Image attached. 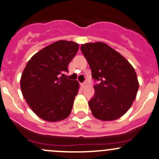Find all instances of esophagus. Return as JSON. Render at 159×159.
I'll return each mask as SVG.
<instances>
[{
    "mask_svg": "<svg viewBox=\"0 0 159 159\" xmlns=\"http://www.w3.org/2000/svg\"><path fill=\"white\" fill-rule=\"evenodd\" d=\"M81 88H84L85 87L87 86V83H86V82H83V83H81Z\"/></svg>",
    "mask_w": 159,
    "mask_h": 159,
    "instance_id": "esophagus-1",
    "label": "esophagus"
}]
</instances>
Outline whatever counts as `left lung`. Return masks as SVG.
I'll return each mask as SVG.
<instances>
[{
    "label": "left lung",
    "instance_id": "obj_1",
    "mask_svg": "<svg viewBox=\"0 0 159 159\" xmlns=\"http://www.w3.org/2000/svg\"><path fill=\"white\" fill-rule=\"evenodd\" d=\"M81 50L97 84L89 102L97 119L110 121L120 118L133 104L139 89L133 67L119 52L103 43H86Z\"/></svg>",
    "mask_w": 159,
    "mask_h": 159
}]
</instances>
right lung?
<instances>
[{
    "mask_svg": "<svg viewBox=\"0 0 159 159\" xmlns=\"http://www.w3.org/2000/svg\"><path fill=\"white\" fill-rule=\"evenodd\" d=\"M78 43L59 40L35 54L20 79L21 91L31 110L49 122L69 116L79 84L64 78L68 66L78 51Z\"/></svg>",
    "mask_w": 159,
    "mask_h": 159,
    "instance_id": "add662e5",
    "label": "right lung"
}]
</instances>
